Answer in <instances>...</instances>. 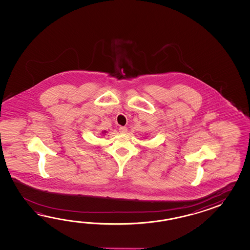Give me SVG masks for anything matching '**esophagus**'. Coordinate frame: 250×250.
I'll use <instances>...</instances> for the list:
<instances>
[{
  "label": "esophagus",
  "instance_id": "esophagus-1",
  "mask_svg": "<svg viewBox=\"0 0 250 250\" xmlns=\"http://www.w3.org/2000/svg\"><path fill=\"white\" fill-rule=\"evenodd\" d=\"M127 127H121L119 128V131L122 133V134H125V133H127Z\"/></svg>",
  "mask_w": 250,
  "mask_h": 250
}]
</instances>
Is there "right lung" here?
<instances>
[{
  "instance_id": "obj_1",
  "label": "right lung",
  "mask_w": 250,
  "mask_h": 250,
  "mask_svg": "<svg viewBox=\"0 0 250 250\" xmlns=\"http://www.w3.org/2000/svg\"><path fill=\"white\" fill-rule=\"evenodd\" d=\"M106 130H104V131H102V134H104H104H106Z\"/></svg>"
}]
</instances>
